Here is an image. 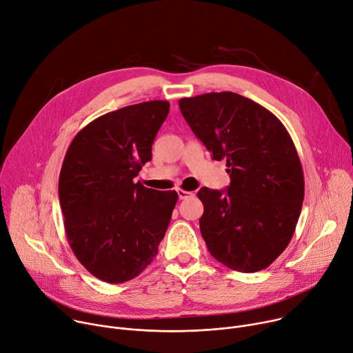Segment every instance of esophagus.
I'll use <instances>...</instances> for the list:
<instances>
[{
  "instance_id": "esophagus-1",
  "label": "esophagus",
  "mask_w": 353,
  "mask_h": 353,
  "mask_svg": "<svg viewBox=\"0 0 353 353\" xmlns=\"http://www.w3.org/2000/svg\"><path fill=\"white\" fill-rule=\"evenodd\" d=\"M177 194H179L180 200H185V199H190V197L194 196L193 193H191V191H185V190H181V188L177 190Z\"/></svg>"
}]
</instances>
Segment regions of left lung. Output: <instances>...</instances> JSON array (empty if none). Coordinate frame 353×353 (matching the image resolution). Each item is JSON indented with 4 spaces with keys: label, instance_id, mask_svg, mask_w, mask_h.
I'll use <instances>...</instances> for the list:
<instances>
[{
    "label": "left lung",
    "instance_id": "obj_1",
    "mask_svg": "<svg viewBox=\"0 0 353 353\" xmlns=\"http://www.w3.org/2000/svg\"><path fill=\"white\" fill-rule=\"evenodd\" d=\"M180 111L214 160H227L231 184L203 187L200 231L211 256L253 273L290 243L304 200V174L290 134L269 110L231 91L181 99Z\"/></svg>",
    "mask_w": 353,
    "mask_h": 353
}]
</instances>
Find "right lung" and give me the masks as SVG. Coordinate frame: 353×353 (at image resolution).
I'll list each match as a JSON object with an SVG mask.
<instances>
[{
    "label": "right lung",
    "mask_w": 353,
    "mask_h": 353,
    "mask_svg": "<svg viewBox=\"0 0 353 353\" xmlns=\"http://www.w3.org/2000/svg\"><path fill=\"white\" fill-rule=\"evenodd\" d=\"M168 101L128 105L91 121L72 141L59 176V200L70 248L97 279L137 277L157 254L177 193L134 179L152 159Z\"/></svg>",
    "instance_id": "1"
}]
</instances>
